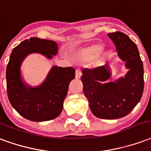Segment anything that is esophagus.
Here are the masks:
<instances>
[{"instance_id":"34e87169","label":"esophagus","mask_w":151,"mask_h":151,"mask_svg":"<svg viewBox=\"0 0 151 151\" xmlns=\"http://www.w3.org/2000/svg\"><path fill=\"white\" fill-rule=\"evenodd\" d=\"M80 77H81V71L78 68V69L76 70V79H80Z\"/></svg>"}]
</instances>
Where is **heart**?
I'll return each mask as SVG.
<instances>
[{"mask_svg":"<svg viewBox=\"0 0 151 151\" xmlns=\"http://www.w3.org/2000/svg\"><path fill=\"white\" fill-rule=\"evenodd\" d=\"M109 51L102 49V45L101 43H93L82 47L76 51L75 56L80 61H90L95 59L96 57L100 58L107 55Z\"/></svg>","mask_w":151,"mask_h":151,"instance_id":"b5f03b06","label":"heart"}]
</instances>
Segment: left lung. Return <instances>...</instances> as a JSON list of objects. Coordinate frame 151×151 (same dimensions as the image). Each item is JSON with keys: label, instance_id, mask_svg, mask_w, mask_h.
Here are the masks:
<instances>
[{"label": "left lung", "instance_id": "8db88e82", "mask_svg": "<svg viewBox=\"0 0 151 151\" xmlns=\"http://www.w3.org/2000/svg\"><path fill=\"white\" fill-rule=\"evenodd\" d=\"M108 36L129 71L124 77L110 82L111 71L107 64L92 70L84 68L81 81L92 113L101 119H117L128 115L142 98L143 64L136 44L127 35L117 31Z\"/></svg>", "mask_w": 151, "mask_h": 151}]
</instances>
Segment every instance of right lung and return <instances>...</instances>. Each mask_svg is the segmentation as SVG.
<instances>
[{
	"instance_id": "1",
	"label": "right lung",
	"mask_w": 151,
	"mask_h": 151,
	"mask_svg": "<svg viewBox=\"0 0 151 151\" xmlns=\"http://www.w3.org/2000/svg\"><path fill=\"white\" fill-rule=\"evenodd\" d=\"M32 53L52 59V55L58 53V44L51 40L30 38L14 48L6 68L8 97L14 109L26 119L50 121L62 112L68 86L76 76V71L71 67L54 66L43 83L30 87L22 80L21 66L26 56Z\"/></svg>"
}]
</instances>
